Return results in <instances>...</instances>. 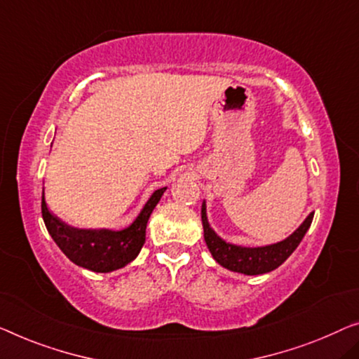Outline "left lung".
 Listing matches in <instances>:
<instances>
[{
	"instance_id": "left-lung-1",
	"label": "left lung",
	"mask_w": 359,
	"mask_h": 359,
	"mask_svg": "<svg viewBox=\"0 0 359 359\" xmlns=\"http://www.w3.org/2000/svg\"><path fill=\"white\" fill-rule=\"evenodd\" d=\"M314 212L304 219V222L299 226L290 237L282 240L279 243L267 245V247H258V248H245L237 247V245L224 242L221 237H217L216 232L212 231L208 224L206 219V205L203 203L201 206V222H203V231H205V242L210 248L212 258L217 261L219 264L226 267L229 271L233 272H242L247 276H258L266 274V272L274 271L276 267H279L288 256L302 242L304 233L311 226Z\"/></svg>"
}]
</instances>
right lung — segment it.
Wrapping results in <instances>:
<instances>
[{
	"label": "right lung",
	"instance_id": "right-lung-1",
	"mask_svg": "<svg viewBox=\"0 0 359 359\" xmlns=\"http://www.w3.org/2000/svg\"><path fill=\"white\" fill-rule=\"evenodd\" d=\"M164 191L165 187L154 191L140 216L124 231H85L67 226L48 210L45 195H41V216L53 240L72 263L95 272H111L124 267L140 253L148 219Z\"/></svg>",
	"mask_w": 359,
	"mask_h": 359
}]
</instances>
